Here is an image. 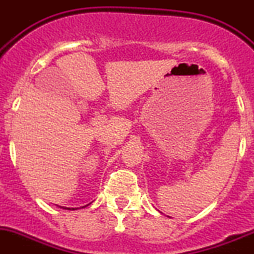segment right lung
I'll return each instance as SVG.
<instances>
[{
	"label": "right lung",
	"mask_w": 254,
	"mask_h": 254,
	"mask_svg": "<svg viewBox=\"0 0 254 254\" xmlns=\"http://www.w3.org/2000/svg\"><path fill=\"white\" fill-rule=\"evenodd\" d=\"M65 209H70V208H65ZM72 209H75V208H72Z\"/></svg>",
	"instance_id": "add662e5"
}]
</instances>
